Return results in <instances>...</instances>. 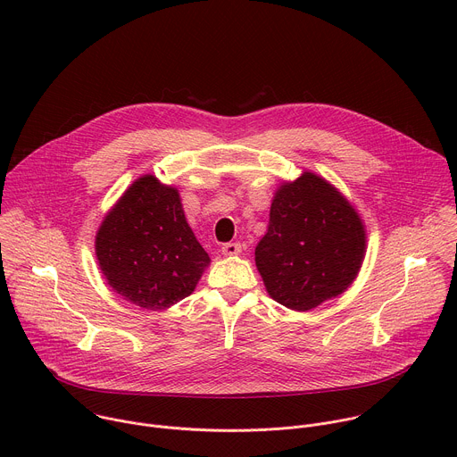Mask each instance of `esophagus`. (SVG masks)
Listing matches in <instances>:
<instances>
[{
	"label": "esophagus",
	"mask_w": 457,
	"mask_h": 457,
	"mask_svg": "<svg viewBox=\"0 0 457 457\" xmlns=\"http://www.w3.org/2000/svg\"><path fill=\"white\" fill-rule=\"evenodd\" d=\"M242 253V245L238 242H229L222 245V254L224 256H238Z\"/></svg>",
	"instance_id": "obj_1"
}]
</instances>
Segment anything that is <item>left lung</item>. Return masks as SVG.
<instances>
[{
	"mask_svg": "<svg viewBox=\"0 0 457 457\" xmlns=\"http://www.w3.org/2000/svg\"><path fill=\"white\" fill-rule=\"evenodd\" d=\"M365 251L360 213L338 187L305 170L277 187L254 264L270 296L302 312L345 293Z\"/></svg>",
	"mask_w": 457,
	"mask_h": 457,
	"instance_id": "left-lung-1",
	"label": "left lung"
}]
</instances>
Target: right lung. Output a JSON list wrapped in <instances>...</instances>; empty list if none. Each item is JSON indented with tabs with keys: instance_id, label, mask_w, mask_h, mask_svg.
<instances>
[{
	"instance_id": "1",
	"label": "right lung",
	"mask_w": 457,
	"mask_h": 457,
	"mask_svg": "<svg viewBox=\"0 0 457 457\" xmlns=\"http://www.w3.org/2000/svg\"><path fill=\"white\" fill-rule=\"evenodd\" d=\"M96 256L106 284L148 311L189 296L212 262L184 217L179 189L150 173L129 184L104 215Z\"/></svg>"
}]
</instances>
